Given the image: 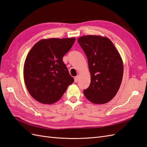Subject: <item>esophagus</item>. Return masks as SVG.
<instances>
[{
    "label": "esophagus",
    "mask_w": 147,
    "mask_h": 147,
    "mask_svg": "<svg viewBox=\"0 0 147 147\" xmlns=\"http://www.w3.org/2000/svg\"><path fill=\"white\" fill-rule=\"evenodd\" d=\"M78 79H79V77H78V76H75L74 77V82H78Z\"/></svg>",
    "instance_id": "obj_1"
}]
</instances>
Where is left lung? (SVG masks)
Segmentation results:
<instances>
[{"label": "left lung", "instance_id": "1", "mask_svg": "<svg viewBox=\"0 0 147 147\" xmlns=\"http://www.w3.org/2000/svg\"><path fill=\"white\" fill-rule=\"evenodd\" d=\"M78 42L86 54L91 74L84 96L93 103H107L117 94L122 81L123 64L120 54L106 37L84 36Z\"/></svg>", "mask_w": 147, "mask_h": 147}]
</instances>
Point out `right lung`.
<instances>
[{"label":"right lung","instance_id":"right-lung-1","mask_svg":"<svg viewBox=\"0 0 147 147\" xmlns=\"http://www.w3.org/2000/svg\"><path fill=\"white\" fill-rule=\"evenodd\" d=\"M75 40L74 37L42 39L27 54L24 65V79L29 94L39 103H56L74 82L63 57Z\"/></svg>","mask_w":147,"mask_h":147}]
</instances>
